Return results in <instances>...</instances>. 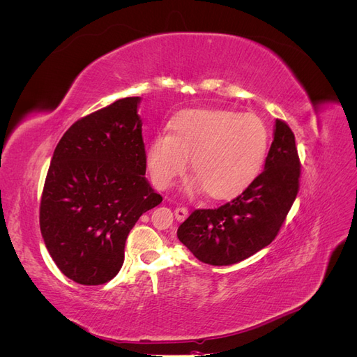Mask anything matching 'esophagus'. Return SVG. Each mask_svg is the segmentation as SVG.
I'll return each instance as SVG.
<instances>
[{
    "mask_svg": "<svg viewBox=\"0 0 357 357\" xmlns=\"http://www.w3.org/2000/svg\"><path fill=\"white\" fill-rule=\"evenodd\" d=\"M174 214H176V219L181 222V220H185V219L188 218L189 210H188L186 207H177V208L174 210Z\"/></svg>",
    "mask_w": 357,
    "mask_h": 357,
    "instance_id": "obj_1",
    "label": "esophagus"
}]
</instances>
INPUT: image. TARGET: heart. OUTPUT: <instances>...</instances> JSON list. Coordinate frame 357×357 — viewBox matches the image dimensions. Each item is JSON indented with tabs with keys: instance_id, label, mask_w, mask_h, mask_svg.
I'll return each mask as SVG.
<instances>
[{
	"instance_id": "obj_1",
	"label": "heart",
	"mask_w": 357,
	"mask_h": 357,
	"mask_svg": "<svg viewBox=\"0 0 357 357\" xmlns=\"http://www.w3.org/2000/svg\"><path fill=\"white\" fill-rule=\"evenodd\" d=\"M269 134L262 119L222 109H188L169 122V135L147 147V167L159 188L188 168L211 198H229L256 178L266 158Z\"/></svg>"
}]
</instances>
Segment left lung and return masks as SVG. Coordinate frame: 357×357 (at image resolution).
Returning <instances> with one entry per match:
<instances>
[{"label":"left lung","mask_w":357,"mask_h":357,"mask_svg":"<svg viewBox=\"0 0 357 357\" xmlns=\"http://www.w3.org/2000/svg\"><path fill=\"white\" fill-rule=\"evenodd\" d=\"M299 174L295 135L277 119L261 174L232 201L193 211L178 226V240L204 264L223 266L244 261L277 236L298 195Z\"/></svg>","instance_id":"obj_1"}]
</instances>
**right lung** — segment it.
<instances>
[{
	"label": "right lung",
	"instance_id": "add662e5",
	"mask_svg": "<svg viewBox=\"0 0 357 357\" xmlns=\"http://www.w3.org/2000/svg\"><path fill=\"white\" fill-rule=\"evenodd\" d=\"M139 96L117 100L73 123L58 143L40 204V229L53 262L73 282H110L128 234L162 202L146 176Z\"/></svg>",
	"mask_w": 357,
	"mask_h": 357
}]
</instances>
